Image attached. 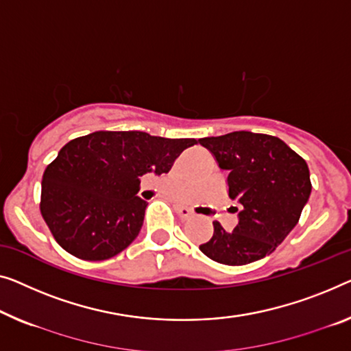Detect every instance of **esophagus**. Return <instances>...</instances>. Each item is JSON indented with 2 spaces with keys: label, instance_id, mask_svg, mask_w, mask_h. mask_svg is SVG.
I'll use <instances>...</instances> for the list:
<instances>
[{
  "label": "esophagus",
  "instance_id": "obj_1",
  "mask_svg": "<svg viewBox=\"0 0 351 351\" xmlns=\"http://www.w3.org/2000/svg\"><path fill=\"white\" fill-rule=\"evenodd\" d=\"M176 213H178V216H180L181 219H191L193 216L192 209H189L187 206H178L176 208Z\"/></svg>",
  "mask_w": 351,
  "mask_h": 351
}]
</instances>
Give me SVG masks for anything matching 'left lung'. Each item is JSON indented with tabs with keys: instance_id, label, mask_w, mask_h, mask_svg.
Listing matches in <instances>:
<instances>
[{
	"instance_id": "obj_1",
	"label": "left lung",
	"mask_w": 351,
	"mask_h": 351,
	"mask_svg": "<svg viewBox=\"0 0 351 351\" xmlns=\"http://www.w3.org/2000/svg\"><path fill=\"white\" fill-rule=\"evenodd\" d=\"M228 170V195L239 202V222L227 232L213 222L214 232L200 250L230 266L252 263L273 254L300 221L309 200V167L274 135L238 130L198 140Z\"/></svg>"
}]
</instances>
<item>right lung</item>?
<instances>
[{
  "mask_svg": "<svg viewBox=\"0 0 351 351\" xmlns=\"http://www.w3.org/2000/svg\"><path fill=\"white\" fill-rule=\"evenodd\" d=\"M195 138L140 130H97L71 140L42 176L40 214L62 249L77 258H112L137 238L148 203L140 176L169 173Z\"/></svg>",
  "mask_w": 351,
  "mask_h": 351,
  "instance_id": "right-lung-1",
  "label": "right lung"
}]
</instances>
